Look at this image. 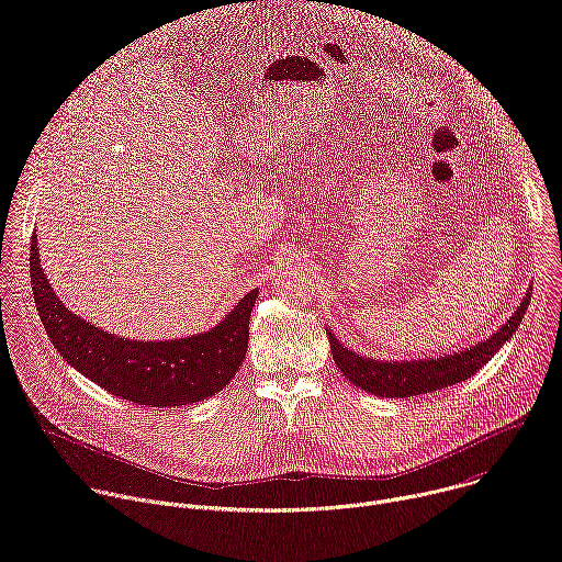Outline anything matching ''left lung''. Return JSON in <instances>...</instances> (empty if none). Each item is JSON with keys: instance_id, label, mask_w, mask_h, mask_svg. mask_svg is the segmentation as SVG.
I'll list each match as a JSON object with an SVG mask.
<instances>
[{"instance_id": "1", "label": "left lung", "mask_w": 562, "mask_h": 562, "mask_svg": "<svg viewBox=\"0 0 562 562\" xmlns=\"http://www.w3.org/2000/svg\"><path fill=\"white\" fill-rule=\"evenodd\" d=\"M527 304H529V293L522 297V304L514 311V315L503 325V329H498L485 342H480L453 356H442L438 360H409V362L371 360L342 347L331 331H329V345H331V353L338 369L356 386L380 397H414L420 393H429V391L462 382L471 378L477 369H483L492 360V356L516 334L518 325L522 323Z\"/></svg>"}]
</instances>
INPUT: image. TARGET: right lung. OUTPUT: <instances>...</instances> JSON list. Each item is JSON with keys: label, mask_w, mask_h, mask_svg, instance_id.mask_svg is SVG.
<instances>
[{"label": "right lung", "mask_w": 562, "mask_h": 562, "mask_svg": "<svg viewBox=\"0 0 562 562\" xmlns=\"http://www.w3.org/2000/svg\"><path fill=\"white\" fill-rule=\"evenodd\" d=\"M31 237V282L42 325L59 356L89 380L128 403L176 409L222 391L247 356L249 317L258 291L206 334L180 340L139 342L117 338L72 315L44 278Z\"/></svg>", "instance_id": "right-lung-1"}]
</instances>
